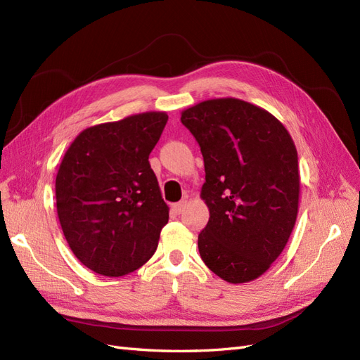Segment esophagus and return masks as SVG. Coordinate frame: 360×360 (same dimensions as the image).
<instances>
[{"instance_id": "34e87169", "label": "esophagus", "mask_w": 360, "mask_h": 360, "mask_svg": "<svg viewBox=\"0 0 360 360\" xmlns=\"http://www.w3.org/2000/svg\"><path fill=\"white\" fill-rule=\"evenodd\" d=\"M186 204H188V201H186V200H183V201L177 202V204H174V205H172V209H174V212L180 214V213H183V212H184V209H186Z\"/></svg>"}]
</instances>
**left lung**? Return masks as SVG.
<instances>
[{
	"instance_id": "8db88e82",
	"label": "left lung",
	"mask_w": 360,
	"mask_h": 360,
	"mask_svg": "<svg viewBox=\"0 0 360 360\" xmlns=\"http://www.w3.org/2000/svg\"><path fill=\"white\" fill-rule=\"evenodd\" d=\"M181 123L204 158L201 198L210 219L198 236L200 255L230 284L254 281L281 255L296 224V146L276 117L234 97L193 105Z\"/></svg>"
}]
</instances>
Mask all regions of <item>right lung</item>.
Wrapping results in <instances>:
<instances>
[{"mask_svg": "<svg viewBox=\"0 0 360 360\" xmlns=\"http://www.w3.org/2000/svg\"><path fill=\"white\" fill-rule=\"evenodd\" d=\"M168 122L143 112L86 127L64 155L56 179L57 213L75 257L117 278L151 258L169 209L148 156Z\"/></svg>", "mask_w": 360, "mask_h": 360, "instance_id": "obj_1", "label": "right lung"}]
</instances>
